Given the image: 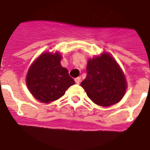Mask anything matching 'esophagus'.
Masks as SVG:
<instances>
[{"label": "esophagus", "mask_w": 150, "mask_h": 150, "mask_svg": "<svg viewBox=\"0 0 150 150\" xmlns=\"http://www.w3.org/2000/svg\"><path fill=\"white\" fill-rule=\"evenodd\" d=\"M75 82L76 83V84H79L80 82H81V77H76V78H75Z\"/></svg>", "instance_id": "esophagus-1"}]
</instances>
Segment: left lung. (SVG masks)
I'll list each match as a JSON object with an SVG mask.
<instances>
[{
    "label": "left lung",
    "instance_id": "left-lung-1",
    "mask_svg": "<svg viewBox=\"0 0 150 150\" xmlns=\"http://www.w3.org/2000/svg\"><path fill=\"white\" fill-rule=\"evenodd\" d=\"M87 76L81 86L95 104L107 107L121 100L127 87L121 69L112 56L104 52L89 59Z\"/></svg>",
    "mask_w": 150,
    "mask_h": 150
}]
</instances>
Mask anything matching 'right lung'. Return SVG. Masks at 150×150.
<instances>
[{"mask_svg": "<svg viewBox=\"0 0 150 150\" xmlns=\"http://www.w3.org/2000/svg\"><path fill=\"white\" fill-rule=\"evenodd\" d=\"M62 57L59 52H45L29 67L26 85L33 96L40 102L50 103L57 100L75 83L67 69L62 66Z\"/></svg>", "mask_w": 150, "mask_h": 150, "instance_id": "obj_1", "label": "right lung"}]
</instances>
